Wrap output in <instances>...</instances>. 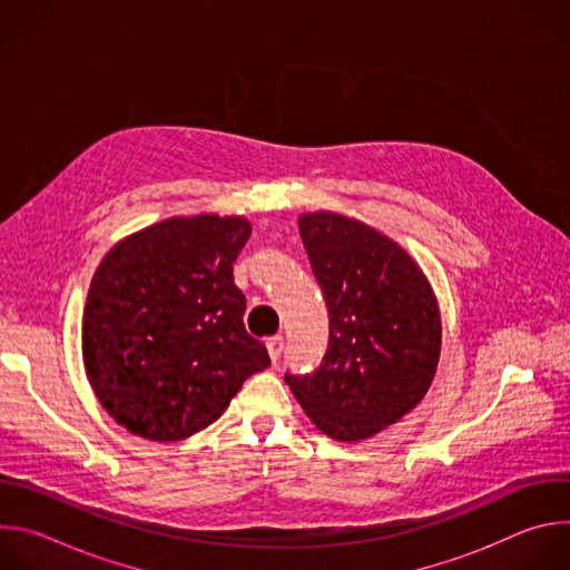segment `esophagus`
Masks as SVG:
<instances>
[{"instance_id": "esophagus-1", "label": "esophagus", "mask_w": 570, "mask_h": 570, "mask_svg": "<svg viewBox=\"0 0 570 570\" xmlns=\"http://www.w3.org/2000/svg\"><path fill=\"white\" fill-rule=\"evenodd\" d=\"M266 350H268L271 361H273V363H277V361H279V356H282V352H284V338H282V336L271 338V341L266 343Z\"/></svg>"}]
</instances>
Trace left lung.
Instances as JSON below:
<instances>
[{
  "mask_svg": "<svg viewBox=\"0 0 570 570\" xmlns=\"http://www.w3.org/2000/svg\"><path fill=\"white\" fill-rule=\"evenodd\" d=\"M330 308V350L317 370L286 374L306 417L327 438L361 442L417 409L442 352L435 291L396 240L338 212L297 218Z\"/></svg>",
  "mask_w": 570,
  "mask_h": 570,
  "instance_id": "left-lung-1",
  "label": "left lung"
}]
</instances>
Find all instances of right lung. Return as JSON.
Segmentation results:
<instances>
[{
  "mask_svg": "<svg viewBox=\"0 0 570 570\" xmlns=\"http://www.w3.org/2000/svg\"><path fill=\"white\" fill-rule=\"evenodd\" d=\"M246 216H171L101 259L83 311V365L128 433L180 442L214 424L250 374L271 365L246 332L232 264Z\"/></svg>",
  "mask_w": 570,
  "mask_h": 570,
  "instance_id": "1",
  "label": "right lung"
}]
</instances>
